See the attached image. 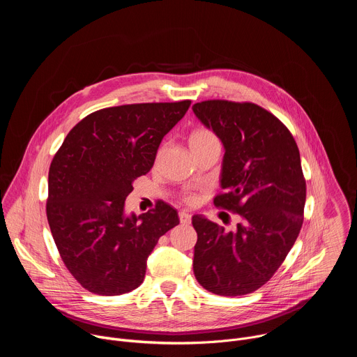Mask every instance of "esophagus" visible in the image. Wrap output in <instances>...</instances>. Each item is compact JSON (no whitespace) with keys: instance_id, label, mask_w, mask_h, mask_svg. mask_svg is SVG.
<instances>
[{"instance_id":"34e87169","label":"esophagus","mask_w":357,"mask_h":357,"mask_svg":"<svg viewBox=\"0 0 357 357\" xmlns=\"http://www.w3.org/2000/svg\"><path fill=\"white\" fill-rule=\"evenodd\" d=\"M179 220H181L182 225H189L190 223V215L188 212L182 211V212H179Z\"/></svg>"}]
</instances>
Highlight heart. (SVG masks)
<instances>
[{
	"label": "heart",
	"instance_id": "obj_1",
	"mask_svg": "<svg viewBox=\"0 0 357 357\" xmlns=\"http://www.w3.org/2000/svg\"><path fill=\"white\" fill-rule=\"evenodd\" d=\"M212 142H218V138L216 135L206 127H197V128H193L188 137V144H189V148L190 151L192 149H196V148H200L203 145H208V144H212ZM188 202L189 203H195L196 202V197L195 196H189L188 197Z\"/></svg>",
	"mask_w": 357,
	"mask_h": 357
}]
</instances>
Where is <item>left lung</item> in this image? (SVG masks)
<instances>
[{
    "mask_svg": "<svg viewBox=\"0 0 357 357\" xmlns=\"http://www.w3.org/2000/svg\"><path fill=\"white\" fill-rule=\"evenodd\" d=\"M192 110L225 148L215 205L241 218L234 231L192 218L193 273L213 294L245 295L274 275L302 227L307 186L299 151L288 128L257 105L208 100Z\"/></svg>",
    "mask_w": 357,
    "mask_h": 357,
    "instance_id": "obj_1",
    "label": "left lung"
}]
</instances>
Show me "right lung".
<instances>
[{
	"label": "right lung",
	"instance_id": "add662e5",
	"mask_svg": "<svg viewBox=\"0 0 357 357\" xmlns=\"http://www.w3.org/2000/svg\"><path fill=\"white\" fill-rule=\"evenodd\" d=\"M189 106L183 100L98 110L70 130L54 157L47 222L65 266L87 291L110 296L139 287L151 251L179 225L176 209L161 200L127 215L126 197Z\"/></svg>",
	"mask_w": 357,
	"mask_h": 357
}]
</instances>
